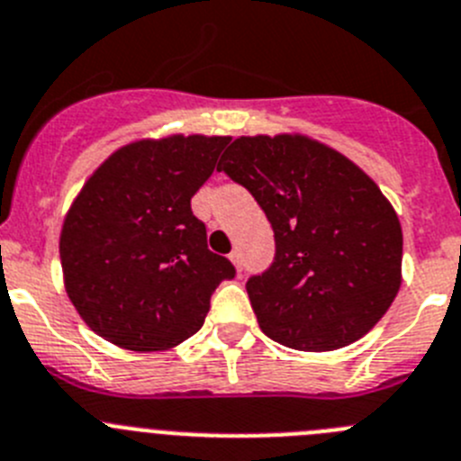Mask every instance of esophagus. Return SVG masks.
I'll return each mask as SVG.
<instances>
[{"mask_svg": "<svg viewBox=\"0 0 461 461\" xmlns=\"http://www.w3.org/2000/svg\"><path fill=\"white\" fill-rule=\"evenodd\" d=\"M228 258H230V263L235 265V269H238V272H242V253H240L238 249H235V251H230V256H228Z\"/></svg>", "mask_w": 461, "mask_h": 461, "instance_id": "obj_1", "label": "esophagus"}]
</instances>
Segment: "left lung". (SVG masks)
<instances>
[{
	"label": "left lung",
	"mask_w": 461,
	"mask_h": 461,
	"mask_svg": "<svg viewBox=\"0 0 461 461\" xmlns=\"http://www.w3.org/2000/svg\"><path fill=\"white\" fill-rule=\"evenodd\" d=\"M217 171L247 187L274 228V263L247 281L265 336L303 352L366 336L402 283V228L375 180L302 134L235 139Z\"/></svg>",
	"instance_id": "8db88e82"
}]
</instances>
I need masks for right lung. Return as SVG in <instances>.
<instances>
[{
    "instance_id": "right-lung-1",
    "label": "right lung",
    "mask_w": 461,
    "mask_h": 461,
    "mask_svg": "<svg viewBox=\"0 0 461 461\" xmlns=\"http://www.w3.org/2000/svg\"><path fill=\"white\" fill-rule=\"evenodd\" d=\"M228 137L141 139L109 155L63 219L66 293L84 322L132 352H162L205 322L217 285L235 276L208 249L192 196Z\"/></svg>"
}]
</instances>
